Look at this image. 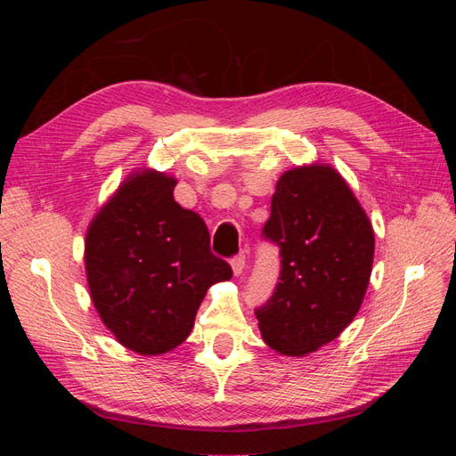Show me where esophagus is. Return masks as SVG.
<instances>
[{
	"label": "esophagus",
	"mask_w": 456,
	"mask_h": 456,
	"mask_svg": "<svg viewBox=\"0 0 456 456\" xmlns=\"http://www.w3.org/2000/svg\"><path fill=\"white\" fill-rule=\"evenodd\" d=\"M245 255L241 253V255H236L232 258V270H233V273L236 275H241L243 273V270H245Z\"/></svg>",
	"instance_id": "obj_1"
}]
</instances>
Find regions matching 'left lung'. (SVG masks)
I'll use <instances>...</instances> for the list:
<instances>
[{"label": "left lung", "instance_id": "left-lung-1", "mask_svg": "<svg viewBox=\"0 0 456 456\" xmlns=\"http://www.w3.org/2000/svg\"><path fill=\"white\" fill-rule=\"evenodd\" d=\"M262 240L280 249V281L255 310L265 342L305 355L337 338L360 312L375 233L342 176L325 165L281 175Z\"/></svg>", "mask_w": 456, "mask_h": 456}]
</instances>
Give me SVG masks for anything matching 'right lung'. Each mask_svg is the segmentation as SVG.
<instances>
[{"mask_svg":"<svg viewBox=\"0 0 456 456\" xmlns=\"http://www.w3.org/2000/svg\"><path fill=\"white\" fill-rule=\"evenodd\" d=\"M176 181L141 173L94 216L86 240L89 291L104 325L142 355L184 342L213 283L232 278L203 218L173 198Z\"/></svg>","mask_w":456,"mask_h":456,"instance_id":"right-lung-1","label":"right lung"}]
</instances>
